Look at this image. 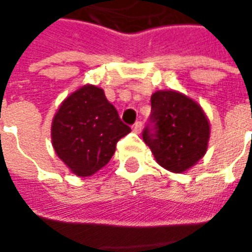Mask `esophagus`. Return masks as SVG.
<instances>
[{"label":"esophagus","mask_w":252,"mask_h":252,"mask_svg":"<svg viewBox=\"0 0 252 252\" xmlns=\"http://www.w3.org/2000/svg\"><path fill=\"white\" fill-rule=\"evenodd\" d=\"M141 126H143V125H141V122H136V123L133 125V131L139 134V133L141 131Z\"/></svg>","instance_id":"34e87169"}]
</instances>
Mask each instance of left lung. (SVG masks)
I'll return each instance as SVG.
<instances>
[{
	"label": "left lung",
	"instance_id": "left-lung-1",
	"mask_svg": "<svg viewBox=\"0 0 252 252\" xmlns=\"http://www.w3.org/2000/svg\"><path fill=\"white\" fill-rule=\"evenodd\" d=\"M151 122L143 140L162 168L182 174L192 168L208 150L210 123L198 102L182 92L160 90L151 95Z\"/></svg>",
	"mask_w": 252,
	"mask_h": 252
}]
</instances>
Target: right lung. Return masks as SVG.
Segmentation results:
<instances>
[{"label":"right lung","instance_id":"obj_1","mask_svg":"<svg viewBox=\"0 0 252 252\" xmlns=\"http://www.w3.org/2000/svg\"><path fill=\"white\" fill-rule=\"evenodd\" d=\"M130 133L118 111L96 85L70 94L52 122V144L57 157L77 177H91L105 167L116 143Z\"/></svg>","mask_w":252,"mask_h":252}]
</instances>
